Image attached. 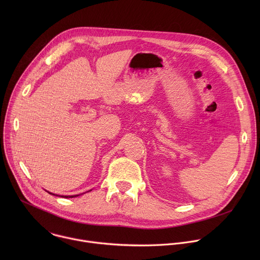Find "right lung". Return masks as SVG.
Returning <instances> with one entry per match:
<instances>
[{"mask_svg": "<svg viewBox=\"0 0 260 260\" xmlns=\"http://www.w3.org/2000/svg\"><path fill=\"white\" fill-rule=\"evenodd\" d=\"M89 191H90V190H89ZM49 193L52 194V196H55V194H53V193H51V192H49ZM78 196H80V194H77V196H69V197L66 196V197H62V198H75V197H78ZM56 197H57V196H56Z\"/></svg>", "mask_w": 260, "mask_h": 260, "instance_id": "right-lung-1", "label": "right lung"}]
</instances>
